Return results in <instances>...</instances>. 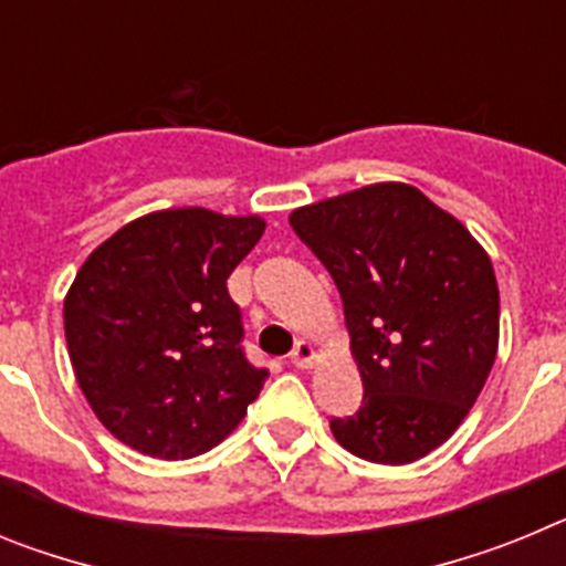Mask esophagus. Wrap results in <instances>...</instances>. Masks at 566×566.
Returning <instances> with one entry per match:
<instances>
[{"mask_svg":"<svg viewBox=\"0 0 566 566\" xmlns=\"http://www.w3.org/2000/svg\"><path fill=\"white\" fill-rule=\"evenodd\" d=\"M312 363H314V345L306 343V339H300L292 352V365L294 368H308Z\"/></svg>","mask_w":566,"mask_h":566,"instance_id":"esophagus-1","label":"esophagus"}]
</instances>
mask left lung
<instances>
[{"label": "left lung", "instance_id": "8db88e82", "mask_svg": "<svg viewBox=\"0 0 566 566\" xmlns=\"http://www.w3.org/2000/svg\"><path fill=\"white\" fill-rule=\"evenodd\" d=\"M328 269L363 377L354 417L332 419L345 451L408 464L437 451L482 394L499 348L488 252L408 184H371L289 214Z\"/></svg>", "mask_w": 566, "mask_h": 566}]
</instances>
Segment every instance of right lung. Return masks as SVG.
<instances>
[{
    "label": "right lung",
    "instance_id": "add662e5",
    "mask_svg": "<svg viewBox=\"0 0 566 566\" xmlns=\"http://www.w3.org/2000/svg\"><path fill=\"white\" fill-rule=\"evenodd\" d=\"M258 214H144L84 260L64 297L78 388L133 451L192 459L238 428L266 382L243 354L227 280L260 240Z\"/></svg>",
    "mask_w": 566,
    "mask_h": 566
}]
</instances>
